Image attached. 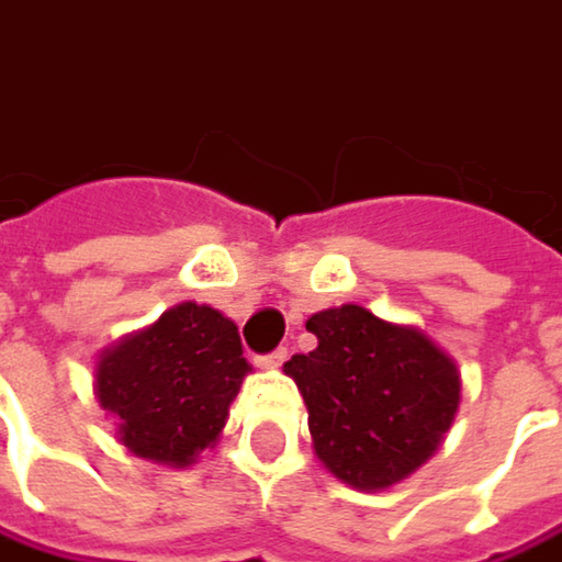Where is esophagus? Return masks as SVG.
Here are the masks:
<instances>
[{"label":"esophagus","instance_id":"esophagus-1","mask_svg":"<svg viewBox=\"0 0 562 562\" xmlns=\"http://www.w3.org/2000/svg\"><path fill=\"white\" fill-rule=\"evenodd\" d=\"M285 359H289L285 349H273V352H267V356H257V366H260V369H280Z\"/></svg>","mask_w":562,"mask_h":562}]
</instances>
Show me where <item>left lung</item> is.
<instances>
[{"label":"left lung","instance_id":"left-lung-1","mask_svg":"<svg viewBox=\"0 0 562 562\" xmlns=\"http://www.w3.org/2000/svg\"><path fill=\"white\" fill-rule=\"evenodd\" d=\"M312 352L282 369L299 384L314 454L356 490H387L423 468L454 423L461 375L423 330L362 305L308 317Z\"/></svg>","mask_w":562,"mask_h":562}]
</instances>
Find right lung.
I'll list each match as a JSON object with an SVG mask.
<instances>
[{
	"label": "right lung",
	"instance_id": "add662e5",
	"mask_svg": "<svg viewBox=\"0 0 562 562\" xmlns=\"http://www.w3.org/2000/svg\"><path fill=\"white\" fill-rule=\"evenodd\" d=\"M248 372L235 321L181 302L98 356L94 397L136 458L187 468L222 436Z\"/></svg>",
	"mask_w": 562,
	"mask_h": 562
}]
</instances>
